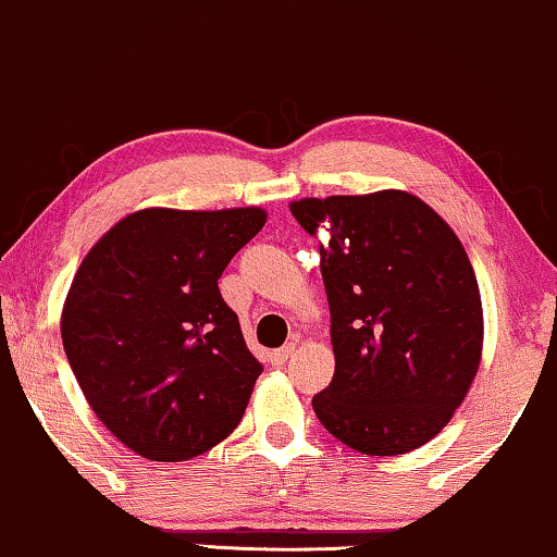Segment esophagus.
<instances>
[{
  "mask_svg": "<svg viewBox=\"0 0 557 557\" xmlns=\"http://www.w3.org/2000/svg\"><path fill=\"white\" fill-rule=\"evenodd\" d=\"M295 354V343H287V346H282V348H277L275 354L270 356V360H272V366H282V363H287V358Z\"/></svg>",
  "mask_w": 557,
  "mask_h": 557,
  "instance_id": "1",
  "label": "esophagus"
}]
</instances>
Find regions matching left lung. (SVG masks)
Instances as JSON below:
<instances>
[{"instance_id":"obj_1","label":"left lung","mask_w":557,"mask_h":557,"mask_svg":"<svg viewBox=\"0 0 557 557\" xmlns=\"http://www.w3.org/2000/svg\"><path fill=\"white\" fill-rule=\"evenodd\" d=\"M320 240L335 373L312 398L327 432L371 457L419 449L449 424L482 360L472 262L449 224L401 189L300 199Z\"/></svg>"}]
</instances>
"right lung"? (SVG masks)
<instances>
[{"label":"right lung","instance_id":"obj_1","mask_svg":"<svg viewBox=\"0 0 557 557\" xmlns=\"http://www.w3.org/2000/svg\"><path fill=\"white\" fill-rule=\"evenodd\" d=\"M264 222L260 207L138 209L77 268L62 346L96 417L144 459L199 457L245 417L262 366L216 280Z\"/></svg>","mask_w":557,"mask_h":557}]
</instances>
